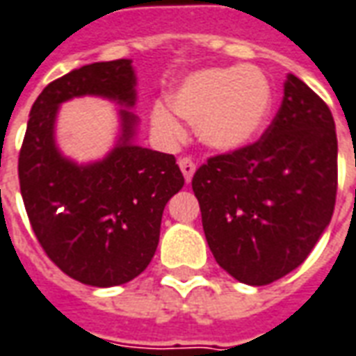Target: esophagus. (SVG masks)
I'll return each instance as SVG.
<instances>
[{"instance_id": "34e87169", "label": "esophagus", "mask_w": 356, "mask_h": 356, "mask_svg": "<svg viewBox=\"0 0 356 356\" xmlns=\"http://www.w3.org/2000/svg\"><path fill=\"white\" fill-rule=\"evenodd\" d=\"M177 164L181 168V171H183V175H185V181L188 183L192 175H194V171H196V162L191 156H181L177 160Z\"/></svg>"}]
</instances>
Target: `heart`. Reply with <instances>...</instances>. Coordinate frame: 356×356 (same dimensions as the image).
Listing matches in <instances>:
<instances>
[{
    "label": "heart",
    "instance_id": "heart-1",
    "mask_svg": "<svg viewBox=\"0 0 356 356\" xmlns=\"http://www.w3.org/2000/svg\"><path fill=\"white\" fill-rule=\"evenodd\" d=\"M173 111L196 124L198 138L220 151H234L259 138L273 104L272 84L254 65L213 67L186 77L170 96ZM152 122L168 134L177 122L156 107Z\"/></svg>",
    "mask_w": 356,
    "mask_h": 356
}]
</instances>
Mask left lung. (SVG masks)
<instances>
[{"label": "left lung", "mask_w": 356, "mask_h": 356, "mask_svg": "<svg viewBox=\"0 0 356 356\" xmlns=\"http://www.w3.org/2000/svg\"><path fill=\"white\" fill-rule=\"evenodd\" d=\"M192 191L222 270L254 286L285 277L307 259L336 205L338 139L328 105L289 73L260 139L207 158Z\"/></svg>", "instance_id": "left-lung-1"}]
</instances>
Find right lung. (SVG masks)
<instances>
[{
  "label": "right lung",
  "instance_id": "add662e5",
  "mask_svg": "<svg viewBox=\"0 0 356 356\" xmlns=\"http://www.w3.org/2000/svg\"><path fill=\"white\" fill-rule=\"evenodd\" d=\"M130 60L96 62L44 86L30 111L18 154L24 207L47 257L75 281L115 286L138 277L154 257L168 200L185 177L173 154L131 145L136 117L122 109V136L109 156L77 165L58 152V105L94 94L136 102Z\"/></svg>",
  "mask_w": 356,
  "mask_h": 356
}]
</instances>
